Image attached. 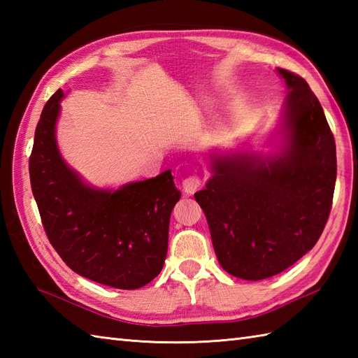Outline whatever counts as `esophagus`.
<instances>
[{"instance_id": "obj_1", "label": "esophagus", "mask_w": 358, "mask_h": 358, "mask_svg": "<svg viewBox=\"0 0 358 358\" xmlns=\"http://www.w3.org/2000/svg\"><path fill=\"white\" fill-rule=\"evenodd\" d=\"M181 186H183V191H185L186 195H192L200 189L201 180L199 177H194V175H192V177L185 178L183 183H181Z\"/></svg>"}]
</instances>
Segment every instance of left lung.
Listing matches in <instances>:
<instances>
[{"instance_id":"1","label":"left lung","mask_w":358,"mask_h":358,"mask_svg":"<svg viewBox=\"0 0 358 358\" xmlns=\"http://www.w3.org/2000/svg\"><path fill=\"white\" fill-rule=\"evenodd\" d=\"M277 72L289 90L280 152H210L212 177L195 194L218 263L250 281L277 275L315 246L337 178L336 141L320 101L299 75Z\"/></svg>"}]
</instances>
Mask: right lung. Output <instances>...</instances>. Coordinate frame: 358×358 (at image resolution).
<instances>
[{"label":"right lung","instance_id":"obj_1","mask_svg":"<svg viewBox=\"0 0 358 358\" xmlns=\"http://www.w3.org/2000/svg\"><path fill=\"white\" fill-rule=\"evenodd\" d=\"M63 96L58 89L45 103L29 159L44 231L78 275L117 289L143 287L163 269L171 212L181 192L171 171L118 189L85 183L57 144Z\"/></svg>","mask_w":358,"mask_h":358}]
</instances>
